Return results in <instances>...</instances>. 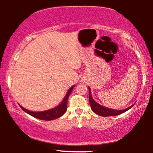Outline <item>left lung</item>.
I'll list each match as a JSON object with an SVG mask.
<instances>
[{
  "mask_svg": "<svg viewBox=\"0 0 153 153\" xmlns=\"http://www.w3.org/2000/svg\"><path fill=\"white\" fill-rule=\"evenodd\" d=\"M88 89H89V104H90L91 109L92 110L95 112V114L98 115H101V116L103 117H108V116H115V115H120V114L123 113V112H126L128 109H130L131 107H132V106H129L128 108L124 109H121V110H117V109H110V108L106 107V106H104L101 104H98L95 100L92 98V94H91V89L89 86H88Z\"/></svg>",
  "mask_w": 153,
  "mask_h": 153,
  "instance_id": "8db88e82",
  "label": "left lung"
}]
</instances>
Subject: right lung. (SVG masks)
Segmentation results:
<instances>
[{
    "instance_id": "obj_1",
    "label": "right lung",
    "mask_w": 153,
    "mask_h": 153,
    "mask_svg": "<svg viewBox=\"0 0 153 153\" xmlns=\"http://www.w3.org/2000/svg\"><path fill=\"white\" fill-rule=\"evenodd\" d=\"M75 86V85H73L72 87L69 88L67 93L66 94L65 97L63 99V101L58 106L52 108V109H48V110L46 111H42V112H32V111H29L28 109H25V108H24L21 105L19 106H21V108L24 112L28 113L29 115H32V116L35 117V118H38V119L45 120V121H52V120L56 119V118L62 116L65 113L66 111H67L68 98H69V95L71 94L72 89H73Z\"/></svg>"
}]
</instances>
